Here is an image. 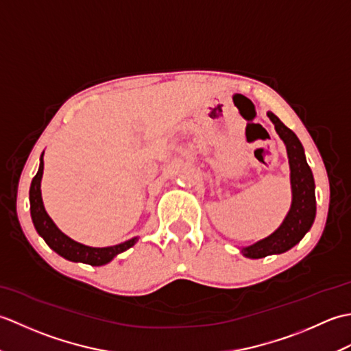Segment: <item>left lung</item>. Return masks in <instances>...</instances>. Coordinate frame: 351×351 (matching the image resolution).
Instances as JSON below:
<instances>
[{
	"label": "left lung",
	"mask_w": 351,
	"mask_h": 351,
	"mask_svg": "<svg viewBox=\"0 0 351 351\" xmlns=\"http://www.w3.org/2000/svg\"><path fill=\"white\" fill-rule=\"evenodd\" d=\"M267 116L274 123V130L279 134L287 146L289 169H291V191L293 202L282 225L268 235L249 247H243L241 253L245 258L259 259L268 255H279L294 247L306 235L315 220V182L312 170L306 162L303 146L295 134L280 122L278 116L268 111Z\"/></svg>",
	"instance_id": "8db88e82"
}]
</instances>
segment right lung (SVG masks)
I'll list each match as a JSON object with an SVG mask.
<instances>
[{
	"instance_id": "obj_1",
	"label": "right lung",
	"mask_w": 351,
	"mask_h": 351,
	"mask_svg": "<svg viewBox=\"0 0 351 351\" xmlns=\"http://www.w3.org/2000/svg\"><path fill=\"white\" fill-rule=\"evenodd\" d=\"M43 175V154L40 155V166L37 170L36 176L32 181V187H29V211H32L33 225L45 243L54 250L58 255L63 256L68 261L73 263H83L88 265H104L108 264L119 253L128 250L137 243L138 238L134 237L131 240L110 245V247H88L81 243L73 241L72 238L64 235L60 229L56 226V223L45 211L43 200H42V191H40V181Z\"/></svg>"
}]
</instances>
